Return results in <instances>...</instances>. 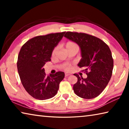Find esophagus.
<instances>
[{"label": "esophagus", "instance_id": "obj_1", "mask_svg": "<svg viewBox=\"0 0 129 129\" xmlns=\"http://www.w3.org/2000/svg\"><path fill=\"white\" fill-rule=\"evenodd\" d=\"M69 75H71V73H70L69 72H65V76H69Z\"/></svg>", "mask_w": 129, "mask_h": 129}]
</instances>
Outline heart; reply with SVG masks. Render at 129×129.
I'll return each instance as SVG.
<instances>
[{
	"mask_svg": "<svg viewBox=\"0 0 129 129\" xmlns=\"http://www.w3.org/2000/svg\"><path fill=\"white\" fill-rule=\"evenodd\" d=\"M67 47L69 49H73V48H75V45L73 44H68L67 45Z\"/></svg>",
	"mask_w": 129,
	"mask_h": 129,
	"instance_id": "b5f03b06",
	"label": "heart"
}]
</instances>
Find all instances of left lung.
<instances>
[{"instance_id": "obj_1", "label": "left lung", "mask_w": 129, "mask_h": 129, "mask_svg": "<svg viewBox=\"0 0 129 129\" xmlns=\"http://www.w3.org/2000/svg\"><path fill=\"white\" fill-rule=\"evenodd\" d=\"M64 37L77 44L81 52L83 49V59L81 58L78 65L88 72L85 78L75 75L78 81L73 85L74 91L83 99L97 97L112 76L114 62L110 48L101 39L86 34L67 32Z\"/></svg>"}]
</instances>
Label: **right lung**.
Masks as SVG:
<instances>
[{"label": "right lung", "mask_w": 129, "mask_h": 129, "mask_svg": "<svg viewBox=\"0 0 129 129\" xmlns=\"http://www.w3.org/2000/svg\"><path fill=\"white\" fill-rule=\"evenodd\" d=\"M65 33L35 37L21 47L17 59V70L23 86L34 99L47 100L57 93L60 82L64 78V73L58 72L46 77L44 66L51 60V52L52 53Z\"/></svg>", "instance_id": "obj_1"}]
</instances>
